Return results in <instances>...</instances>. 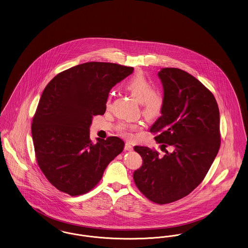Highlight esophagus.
I'll use <instances>...</instances> for the list:
<instances>
[{"mask_svg": "<svg viewBox=\"0 0 248 248\" xmlns=\"http://www.w3.org/2000/svg\"><path fill=\"white\" fill-rule=\"evenodd\" d=\"M125 150L126 151H132L133 150V147H132V145L129 143V142H127L126 144H125Z\"/></svg>", "mask_w": 248, "mask_h": 248, "instance_id": "esophagus-1", "label": "esophagus"}]
</instances>
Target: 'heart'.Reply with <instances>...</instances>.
<instances>
[{"label":"heart","mask_w":248,"mask_h":248,"mask_svg":"<svg viewBox=\"0 0 248 248\" xmlns=\"http://www.w3.org/2000/svg\"><path fill=\"white\" fill-rule=\"evenodd\" d=\"M124 88L131 96L136 99L139 103H141V113L149 120H155L161 117L164 109V96L157 90L153 89L151 81L142 74L132 76L128 78ZM111 97L107 100V108L110 106ZM141 129V125L139 123L132 124H121L119 126L120 132L126 136L131 137V133Z\"/></svg>","instance_id":"obj_1"}]
</instances>
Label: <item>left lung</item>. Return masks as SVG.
<instances>
[{
    "mask_svg": "<svg viewBox=\"0 0 248 248\" xmlns=\"http://www.w3.org/2000/svg\"><path fill=\"white\" fill-rule=\"evenodd\" d=\"M164 109L150 131L162 143L160 155L135 146L142 166L133 173L136 186L153 202L164 205L182 199L202 183L220 145L219 111L215 97L194 76L179 68L158 72ZM172 146V152L165 147Z\"/></svg>",
    "mask_w": 248,
    "mask_h": 248,
    "instance_id": "left-lung-1",
    "label": "left lung"
}]
</instances>
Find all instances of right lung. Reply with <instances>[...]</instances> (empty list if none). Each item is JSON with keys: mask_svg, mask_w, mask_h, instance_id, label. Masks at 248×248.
<instances>
[{"mask_svg": "<svg viewBox=\"0 0 248 248\" xmlns=\"http://www.w3.org/2000/svg\"><path fill=\"white\" fill-rule=\"evenodd\" d=\"M133 67L89 62L55 76L40 99L31 125L38 165L47 180L71 196L86 194L124 148L112 136L90 139L93 116L104 115L110 90Z\"/></svg>", "mask_w": 248, "mask_h": 248, "instance_id": "add662e5", "label": "right lung"}]
</instances>
